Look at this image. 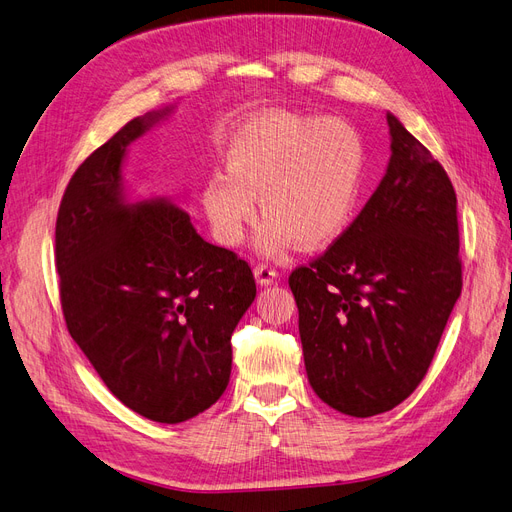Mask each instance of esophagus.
I'll return each mask as SVG.
<instances>
[{"mask_svg": "<svg viewBox=\"0 0 512 512\" xmlns=\"http://www.w3.org/2000/svg\"><path fill=\"white\" fill-rule=\"evenodd\" d=\"M254 277L260 286H271L277 277V271L271 267V264H258L254 269Z\"/></svg>", "mask_w": 512, "mask_h": 512, "instance_id": "34e87169", "label": "esophagus"}]
</instances>
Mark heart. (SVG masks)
<instances>
[{"label":"heart","instance_id":"1","mask_svg":"<svg viewBox=\"0 0 512 512\" xmlns=\"http://www.w3.org/2000/svg\"><path fill=\"white\" fill-rule=\"evenodd\" d=\"M226 163L201 186L216 237L239 245L256 218L258 197L267 218L258 248L277 254L290 239L320 248L345 231L362 186L364 144L341 118L271 112L235 135Z\"/></svg>","mask_w":512,"mask_h":512}]
</instances>
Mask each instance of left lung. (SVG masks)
I'll list each match as a JSON object with an SVG mask.
<instances>
[{
	"label": "left lung",
	"instance_id": "1",
	"mask_svg": "<svg viewBox=\"0 0 512 512\" xmlns=\"http://www.w3.org/2000/svg\"><path fill=\"white\" fill-rule=\"evenodd\" d=\"M387 127L392 154L373 197L288 279L313 392L351 417L413 394L462 292L449 175L392 112Z\"/></svg>",
	"mask_w": 512,
	"mask_h": 512
}]
</instances>
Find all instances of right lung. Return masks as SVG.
Wrapping results in <instances>:
<instances>
[{
    "label": "right lung",
    "instance_id": "obj_1",
    "mask_svg": "<svg viewBox=\"0 0 512 512\" xmlns=\"http://www.w3.org/2000/svg\"><path fill=\"white\" fill-rule=\"evenodd\" d=\"M173 110L133 118L86 158L55 233L69 334L108 390L158 424H180L224 394L231 334L256 298L248 262L207 243L171 197H131L127 150Z\"/></svg>",
    "mask_w": 512,
    "mask_h": 512
}]
</instances>
